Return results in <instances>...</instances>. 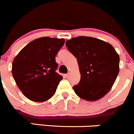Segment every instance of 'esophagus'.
Instances as JSON below:
<instances>
[{
    "mask_svg": "<svg viewBox=\"0 0 134 134\" xmlns=\"http://www.w3.org/2000/svg\"><path fill=\"white\" fill-rule=\"evenodd\" d=\"M64 77H66V78H68L69 77H70V74H65L64 75Z\"/></svg>",
    "mask_w": 134,
    "mask_h": 134,
    "instance_id": "obj_1",
    "label": "esophagus"
}]
</instances>
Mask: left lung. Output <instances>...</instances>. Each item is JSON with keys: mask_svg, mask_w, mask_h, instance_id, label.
I'll return each instance as SVG.
<instances>
[{"mask_svg": "<svg viewBox=\"0 0 134 134\" xmlns=\"http://www.w3.org/2000/svg\"><path fill=\"white\" fill-rule=\"evenodd\" d=\"M76 57L81 81L73 86L77 96L88 101L104 97L110 90L119 71V56L110 44L91 37L80 36L66 42Z\"/></svg>", "mask_w": 134, "mask_h": 134, "instance_id": "8db88e82", "label": "left lung"}]
</instances>
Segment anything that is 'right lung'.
<instances>
[{
	"label": "right lung",
	"mask_w": 134,
	"mask_h": 134,
	"mask_svg": "<svg viewBox=\"0 0 134 134\" xmlns=\"http://www.w3.org/2000/svg\"><path fill=\"white\" fill-rule=\"evenodd\" d=\"M64 38L41 37L34 40L13 59L12 75L23 95L35 102L53 97L63 76L55 72V56Z\"/></svg>",
	"instance_id": "1"
}]
</instances>
